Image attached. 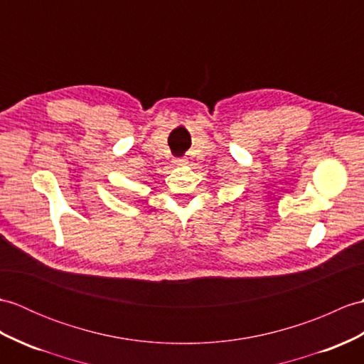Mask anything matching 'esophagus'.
Listing matches in <instances>:
<instances>
[{
    "mask_svg": "<svg viewBox=\"0 0 364 364\" xmlns=\"http://www.w3.org/2000/svg\"><path fill=\"white\" fill-rule=\"evenodd\" d=\"M172 163L175 166H184V164H188V159H186V158H175Z\"/></svg>",
    "mask_w": 364,
    "mask_h": 364,
    "instance_id": "esophagus-1",
    "label": "esophagus"
}]
</instances>
